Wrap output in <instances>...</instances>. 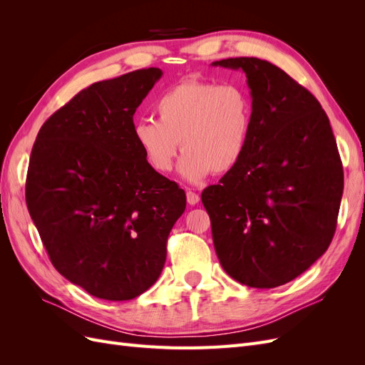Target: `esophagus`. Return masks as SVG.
<instances>
[{
  "mask_svg": "<svg viewBox=\"0 0 365 365\" xmlns=\"http://www.w3.org/2000/svg\"><path fill=\"white\" fill-rule=\"evenodd\" d=\"M185 196H187V202H189L190 205H196L197 202H200V195L197 193H195L193 190H190V189H187V192H185Z\"/></svg>",
  "mask_w": 365,
  "mask_h": 365,
  "instance_id": "obj_1",
  "label": "esophagus"
}]
</instances>
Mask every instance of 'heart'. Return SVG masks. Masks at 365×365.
<instances>
[{"label":"heart","instance_id":"heart-1","mask_svg":"<svg viewBox=\"0 0 365 365\" xmlns=\"http://www.w3.org/2000/svg\"><path fill=\"white\" fill-rule=\"evenodd\" d=\"M143 118L134 140L143 158L157 173H169L181 148L180 173L192 182L210 173L225 175L245 157L252 128V102L245 86L235 82L185 81L161 94Z\"/></svg>","mask_w":365,"mask_h":365}]
</instances>
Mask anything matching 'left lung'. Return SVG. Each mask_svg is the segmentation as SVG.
<instances>
[{
	"label": "left lung",
	"mask_w": 365,
	"mask_h": 365,
	"mask_svg": "<svg viewBox=\"0 0 365 365\" xmlns=\"http://www.w3.org/2000/svg\"><path fill=\"white\" fill-rule=\"evenodd\" d=\"M215 67L242 70L252 97L245 157L201 200L225 272L269 289L323 256L334 239L344 173L319 102L268 61L228 58Z\"/></svg>",
	"instance_id": "8db88e82"
}]
</instances>
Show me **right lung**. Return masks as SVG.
Returning a JSON list of instances; mask_svg holds the SVG:
<instances>
[{"instance_id": "obj_1", "label": "right lung", "mask_w": 365, "mask_h": 365, "mask_svg": "<svg viewBox=\"0 0 365 365\" xmlns=\"http://www.w3.org/2000/svg\"><path fill=\"white\" fill-rule=\"evenodd\" d=\"M161 74L143 68L85 88L31 149L26 202L53 267L103 300H130L157 282L185 210L184 190L149 168L132 132Z\"/></svg>"}]
</instances>
